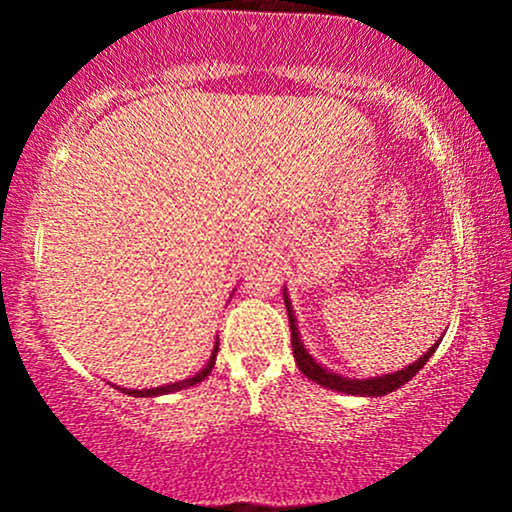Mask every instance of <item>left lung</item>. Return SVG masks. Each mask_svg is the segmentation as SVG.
I'll list each match as a JSON object with an SVG mask.
<instances>
[{"instance_id": "obj_1", "label": "left lung", "mask_w": 512, "mask_h": 512, "mask_svg": "<svg viewBox=\"0 0 512 512\" xmlns=\"http://www.w3.org/2000/svg\"><path fill=\"white\" fill-rule=\"evenodd\" d=\"M286 301V298H284ZM286 310H289V327H291V346H293V358H296L298 368H301L303 375H308L310 380H315L317 385L322 387H330V390H337V392H346V395H366V397H380V395H387V392H395L397 387H402L404 383H409L411 378H414L416 373H419L421 368L426 366L428 358L433 356V351H436L438 344H433L431 349L426 351L424 356L419 358L416 363H411L404 370H397V373H390V375H380V378H370V380H349V378H339L337 373H330V370H325L320 366V363L313 361V356H308V351L303 349L301 339H298V332H296V320H293V313H291V305L286 301Z\"/></svg>"}]
</instances>
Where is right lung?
Returning a JSON list of instances; mask_svg holds the SVG:
<instances>
[{
    "mask_svg": "<svg viewBox=\"0 0 512 512\" xmlns=\"http://www.w3.org/2000/svg\"><path fill=\"white\" fill-rule=\"evenodd\" d=\"M216 351H219V344L214 346V354H211L207 368H202L195 378H187V380H180V383H173V385H163V387H154V390H125L127 395H134V397H156V395H168V392H178L182 387H192L197 383H202L204 378L211 373V368H214L216 363Z\"/></svg>",
    "mask_w": 512,
    "mask_h": 512,
    "instance_id": "add662e5",
    "label": "right lung"
}]
</instances>
